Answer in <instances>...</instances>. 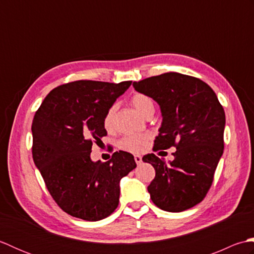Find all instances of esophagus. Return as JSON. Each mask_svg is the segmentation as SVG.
<instances>
[{
    "label": "esophagus",
    "instance_id": "obj_1",
    "mask_svg": "<svg viewBox=\"0 0 254 254\" xmlns=\"http://www.w3.org/2000/svg\"><path fill=\"white\" fill-rule=\"evenodd\" d=\"M134 159H135V163H136L137 165H141V164H142V156L135 155V156H134Z\"/></svg>",
    "mask_w": 254,
    "mask_h": 254
}]
</instances>
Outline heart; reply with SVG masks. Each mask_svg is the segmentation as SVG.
Listing matches in <instances>:
<instances>
[{
	"label": "heart",
	"mask_w": 254,
	"mask_h": 254,
	"mask_svg": "<svg viewBox=\"0 0 254 254\" xmlns=\"http://www.w3.org/2000/svg\"><path fill=\"white\" fill-rule=\"evenodd\" d=\"M131 104L134 108L141 113L142 116H147L148 113L154 112V101L149 96L145 94H134L131 98ZM116 106H111L107 110L104 117V127L107 131H110L113 127V116H115ZM150 141V135L147 133H135L128 134V135L123 136L121 141L119 142L120 148L127 150L131 153H142L147 148Z\"/></svg>",
	"instance_id": "1"
}]
</instances>
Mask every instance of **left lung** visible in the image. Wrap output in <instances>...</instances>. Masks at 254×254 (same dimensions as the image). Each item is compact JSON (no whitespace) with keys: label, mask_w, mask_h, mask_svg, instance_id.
Instances as JSON below:
<instances>
[{"label":"left lung","mask_w":254,"mask_h":254,"mask_svg":"<svg viewBox=\"0 0 254 254\" xmlns=\"http://www.w3.org/2000/svg\"><path fill=\"white\" fill-rule=\"evenodd\" d=\"M133 87L160 106L163 123L154 152L177 148L169 164L155 154L143 157L156 171L147 187L150 198L157 207L172 213L195 206L212 186L224 152L223 106L206 83L176 72L134 82Z\"/></svg>","instance_id":"8db88e82"}]
</instances>
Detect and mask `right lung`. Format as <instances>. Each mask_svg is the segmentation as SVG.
I'll return each instance as SVG.
<instances>
[{
  "mask_svg": "<svg viewBox=\"0 0 254 254\" xmlns=\"http://www.w3.org/2000/svg\"><path fill=\"white\" fill-rule=\"evenodd\" d=\"M132 84L75 80L52 89L32 120V158L48 191L64 212L97 222L119 205L120 180L136 167L119 150L94 163L91 146L107 135L104 117Z\"/></svg>",
  "mask_w": 254,
  "mask_h": 254,
  "instance_id": "add662e5",
  "label": "right lung"
}]
</instances>
